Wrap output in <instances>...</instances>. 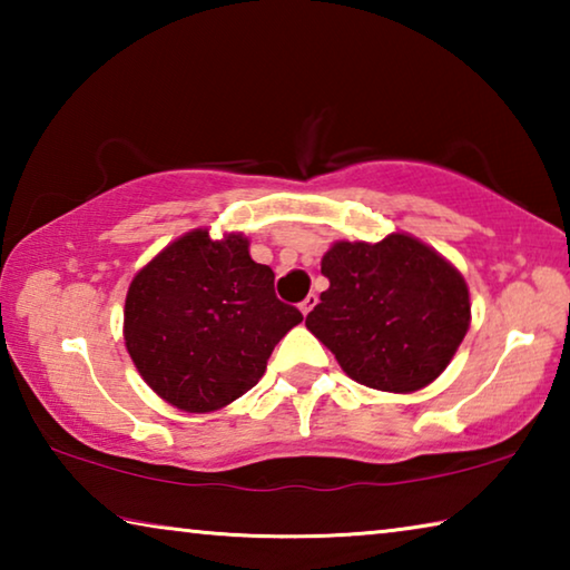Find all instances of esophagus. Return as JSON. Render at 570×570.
I'll return each mask as SVG.
<instances>
[{
    "label": "esophagus",
    "mask_w": 570,
    "mask_h": 570,
    "mask_svg": "<svg viewBox=\"0 0 570 570\" xmlns=\"http://www.w3.org/2000/svg\"><path fill=\"white\" fill-rule=\"evenodd\" d=\"M316 302H320V298H316V294H308L302 304H298V308H302V314L306 316L308 312H312V308L316 306Z\"/></svg>",
    "instance_id": "34e87169"
}]
</instances>
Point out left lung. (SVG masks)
<instances>
[{"label":"left lung","mask_w":570,"mask_h":570,"mask_svg":"<svg viewBox=\"0 0 570 570\" xmlns=\"http://www.w3.org/2000/svg\"><path fill=\"white\" fill-rule=\"evenodd\" d=\"M322 274L330 288L308 312L306 330L354 382L382 392H417L445 372L465 340V278L417 238L336 240L322 258Z\"/></svg>","instance_id":"left-lung-1"}]
</instances>
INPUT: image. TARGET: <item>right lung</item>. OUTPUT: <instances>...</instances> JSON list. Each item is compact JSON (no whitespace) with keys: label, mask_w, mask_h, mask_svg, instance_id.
Returning a JSON list of instances; mask_svg holds the SVG:
<instances>
[{"label":"right lung","mask_w":570,"mask_h":570,"mask_svg":"<svg viewBox=\"0 0 570 570\" xmlns=\"http://www.w3.org/2000/svg\"><path fill=\"white\" fill-rule=\"evenodd\" d=\"M304 316L278 302L274 272L244 234L196 228L135 274L125 346L148 387L183 412L226 407L264 377L274 346Z\"/></svg>","instance_id":"right-lung-1"}]
</instances>
